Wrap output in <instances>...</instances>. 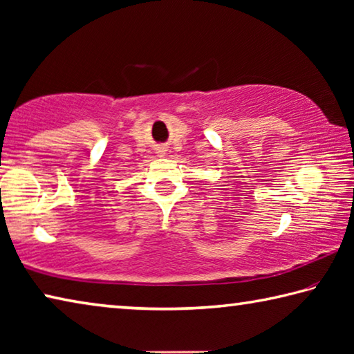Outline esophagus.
Segmentation results:
<instances>
[{"label": "esophagus", "instance_id": "esophagus-1", "mask_svg": "<svg viewBox=\"0 0 354 354\" xmlns=\"http://www.w3.org/2000/svg\"><path fill=\"white\" fill-rule=\"evenodd\" d=\"M164 151H165V149H164Z\"/></svg>", "mask_w": 354, "mask_h": 354}]
</instances>
